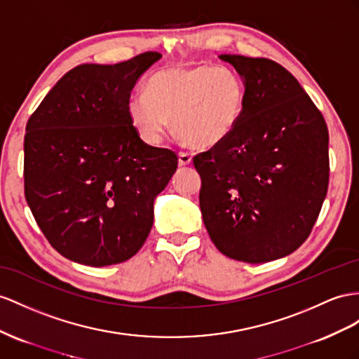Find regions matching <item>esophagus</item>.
<instances>
[{
    "mask_svg": "<svg viewBox=\"0 0 359 359\" xmlns=\"http://www.w3.org/2000/svg\"><path fill=\"white\" fill-rule=\"evenodd\" d=\"M191 162H192V156L189 153H185V151L179 153V165H180V167H187V165H189Z\"/></svg>",
    "mask_w": 359,
    "mask_h": 359,
    "instance_id": "34e87169",
    "label": "esophagus"
}]
</instances>
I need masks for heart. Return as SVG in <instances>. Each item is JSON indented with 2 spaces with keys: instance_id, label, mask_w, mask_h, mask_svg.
Returning a JSON list of instances; mask_svg holds the SVG:
<instances>
[{
  "instance_id": "1",
  "label": "heart",
  "mask_w": 359,
  "mask_h": 359,
  "mask_svg": "<svg viewBox=\"0 0 359 359\" xmlns=\"http://www.w3.org/2000/svg\"><path fill=\"white\" fill-rule=\"evenodd\" d=\"M244 106V81L231 68H167L150 77L145 94L128 100L127 118L147 145H159L174 119V128L183 140L209 149L232 135Z\"/></svg>"
}]
</instances>
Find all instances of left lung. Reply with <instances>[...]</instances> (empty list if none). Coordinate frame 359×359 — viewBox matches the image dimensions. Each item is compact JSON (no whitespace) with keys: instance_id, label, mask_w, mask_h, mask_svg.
Returning a JSON list of instances; mask_svg holds the SVG:
<instances>
[{"instance_id":"obj_1","label":"left lung","mask_w":359,"mask_h":359,"mask_svg":"<svg viewBox=\"0 0 359 359\" xmlns=\"http://www.w3.org/2000/svg\"><path fill=\"white\" fill-rule=\"evenodd\" d=\"M245 86L232 135L194 158L200 209L227 258L262 264L305 243L329 183L323 115L291 72L262 57L222 54Z\"/></svg>"}]
</instances>
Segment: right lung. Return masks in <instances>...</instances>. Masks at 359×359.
Segmentation results:
<instances>
[{"mask_svg":"<svg viewBox=\"0 0 359 359\" xmlns=\"http://www.w3.org/2000/svg\"><path fill=\"white\" fill-rule=\"evenodd\" d=\"M162 57L68 71L34 110L24 137V191L36 223L67 259L106 267L140 252L154 198L177 168L174 151L147 145L127 118L132 89Z\"/></svg>","mask_w":359,"mask_h":359,"instance_id":"add662e5","label":"right lung"}]
</instances>
